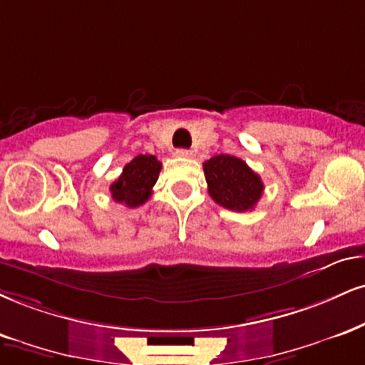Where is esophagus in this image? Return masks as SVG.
<instances>
[{"mask_svg": "<svg viewBox=\"0 0 365 365\" xmlns=\"http://www.w3.org/2000/svg\"><path fill=\"white\" fill-rule=\"evenodd\" d=\"M177 156H180V158H192V156H194V153H192L190 149H177Z\"/></svg>", "mask_w": 365, "mask_h": 365, "instance_id": "34e87169", "label": "esophagus"}]
</instances>
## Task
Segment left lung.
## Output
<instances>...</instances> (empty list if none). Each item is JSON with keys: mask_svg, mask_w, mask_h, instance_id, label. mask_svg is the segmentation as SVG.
Listing matches in <instances>:
<instances>
[{"mask_svg": "<svg viewBox=\"0 0 365 365\" xmlns=\"http://www.w3.org/2000/svg\"><path fill=\"white\" fill-rule=\"evenodd\" d=\"M204 173L212 200L235 212L252 210L265 188L262 178L236 156H212L204 163Z\"/></svg>", "mask_w": 365, "mask_h": 365, "instance_id": "8db88e82", "label": "left lung"}]
</instances>
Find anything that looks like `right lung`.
<instances>
[{"instance_id": "obj_1", "label": "right lung", "mask_w": 365, "mask_h": 365, "mask_svg": "<svg viewBox=\"0 0 365 365\" xmlns=\"http://www.w3.org/2000/svg\"><path fill=\"white\" fill-rule=\"evenodd\" d=\"M161 163L153 155H139L122 170V175L110 185L112 199L134 209L143 205L153 194Z\"/></svg>"}]
</instances>
